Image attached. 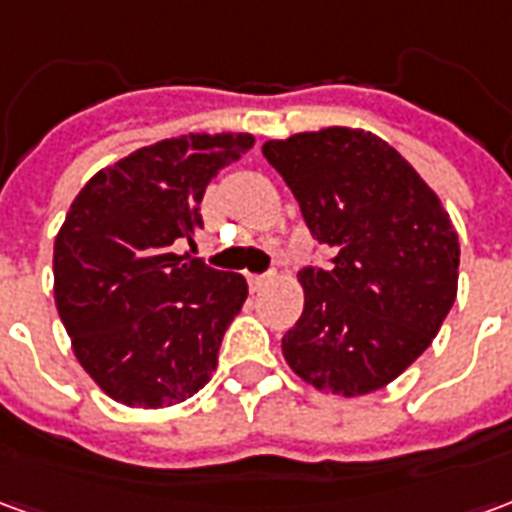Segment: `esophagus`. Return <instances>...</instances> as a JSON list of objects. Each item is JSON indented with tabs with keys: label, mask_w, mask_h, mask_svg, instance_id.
<instances>
[{
	"label": "esophagus",
	"mask_w": 512,
	"mask_h": 512,
	"mask_svg": "<svg viewBox=\"0 0 512 512\" xmlns=\"http://www.w3.org/2000/svg\"><path fill=\"white\" fill-rule=\"evenodd\" d=\"M271 279H274L271 274H246V282H249V288H252V290L266 288Z\"/></svg>",
	"instance_id": "34e87169"
}]
</instances>
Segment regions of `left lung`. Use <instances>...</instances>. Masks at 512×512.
I'll return each mask as SVG.
<instances>
[{
    "label": "left lung",
    "mask_w": 512,
    "mask_h": 512,
    "mask_svg": "<svg viewBox=\"0 0 512 512\" xmlns=\"http://www.w3.org/2000/svg\"><path fill=\"white\" fill-rule=\"evenodd\" d=\"M263 156L334 255L329 268L299 271L304 312L282 337L285 362L326 395L384 389L433 343L458 296L450 213L395 147L362 128L268 139Z\"/></svg>",
    "instance_id": "left-lung-1"
}]
</instances>
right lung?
I'll use <instances>...</instances> for the list:
<instances>
[{"label": "right lung", "mask_w": 512, "mask_h": 512, "mask_svg": "<svg viewBox=\"0 0 512 512\" xmlns=\"http://www.w3.org/2000/svg\"><path fill=\"white\" fill-rule=\"evenodd\" d=\"M252 134H189L95 172L54 238V301L84 373L131 408L189 400L216 370L246 279L189 252L200 202Z\"/></svg>", "instance_id": "obj_1"}]
</instances>
